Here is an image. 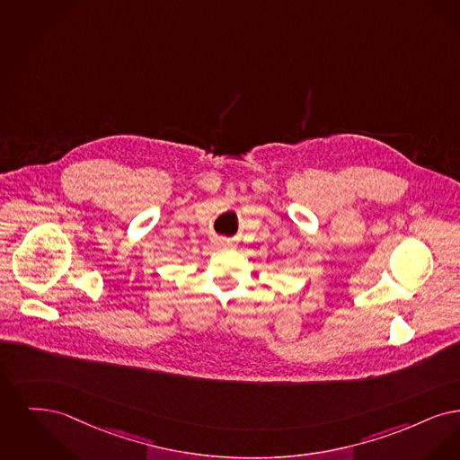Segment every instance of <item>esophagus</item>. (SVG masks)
<instances>
[{
	"instance_id": "1",
	"label": "esophagus",
	"mask_w": 460,
	"mask_h": 460,
	"mask_svg": "<svg viewBox=\"0 0 460 460\" xmlns=\"http://www.w3.org/2000/svg\"><path fill=\"white\" fill-rule=\"evenodd\" d=\"M221 243H223V245H230V242H228V240H221Z\"/></svg>"
}]
</instances>
